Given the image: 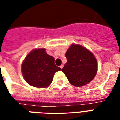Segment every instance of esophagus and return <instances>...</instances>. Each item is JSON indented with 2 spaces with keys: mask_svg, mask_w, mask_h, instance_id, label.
<instances>
[{
  "mask_svg": "<svg viewBox=\"0 0 120 120\" xmlns=\"http://www.w3.org/2000/svg\"><path fill=\"white\" fill-rule=\"evenodd\" d=\"M63 66H63V64H62V65H61V66H60V68H63Z\"/></svg>",
  "mask_w": 120,
  "mask_h": 120,
  "instance_id": "1",
  "label": "esophagus"
}]
</instances>
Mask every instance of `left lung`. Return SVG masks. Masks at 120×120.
I'll use <instances>...</instances> for the list:
<instances>
[{
	"label": "left lung",
	"mask_w": 120,
	"mask_h": 120,
	"mask_svg": "<svg viewBox=\"0 0 120 120\" xmlns=\"http://www.w3.org/2000/svg\"><path fill=\"white\" fill-rule=\"evenodd\" d=\"M67 63L61 69L72 85L81 87L95 77L98 64L93 53L79 44L71 45L66 53Z\"/></svg>",
	"instance_id": "8db88e82"
}]
</instances>
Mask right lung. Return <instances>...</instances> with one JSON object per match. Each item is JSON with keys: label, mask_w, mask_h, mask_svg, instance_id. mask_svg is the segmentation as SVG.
<instances>
[{"label": "right lung", "mask_w": 120, "mask_h": 120, "mask_svg": "<svg viewBox=\"0 0 120 120\" xmlns=\"http://www.w3.org/2000/svg\"><path fill=\"white\" fill-rule=\"evenodd\" d=\"M61 70L54 63V58L48 55L44 48L34 49L27 56L22 64L25 81L36 88H46L52 81L56 72Z\"/></svg>", "instance_id": "add662e5"}]
</instances>
